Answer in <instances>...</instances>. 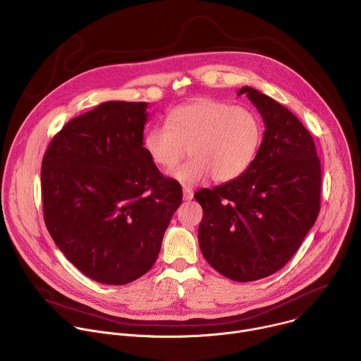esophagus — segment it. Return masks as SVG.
<instances>
[{"instance_id":"34e87169","label":"esophagus","mask_w":361,"mask_h":361,"mask_svg":"<svg viewBox=\"0 0 361 361\" xmlns=\"http://www.w3.org/2000/svg\"><path fill=\"white\" fill-rule=\"evenodd\" d=\"M183 194H184V200L185 201H191L194 197V192L190 187H183Z\"/></svg>"}]
</instances>
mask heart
<instances>
[{"mask_svg": "<svg viewBox=\"0 0 361 361\" xmlns=\"http://www.w3.org/2000/svg\"><path fill=\"white\" fill-rule=\"evenodd\" d=\"M263 137V120L252 109L198 98L174 109L166 127L148 128L142 148L164 170L177 166L188 148L191 159L170 174L181 184L195 185L210 177L216 183H230L252 166Z\"/></svg>", "mask_w": 361, "mask_h": 361, "instance_id": "obj_1", "label": "heart"}]
</instances>
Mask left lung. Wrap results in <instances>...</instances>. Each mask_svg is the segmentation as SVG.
<instances>
[{
	"label": "left lung",
	"mask_w": 361,
	"mask_h": 361,
	"mask_svg": "<svg viewBox=\"0 0 361 361\" xmlns=\"http://www.w3.org/2000/svg\"><path fill=\"white\" fill-rule=\"evenodd\" d=\"M237 94L263 117L262 148L241 177L194 198L202 207L204 259L224 277L247 283L284 267L316 223L322 169L312 134L290 110L251 87Z\"/></svg>",
	"instance_id": "left-lung-1"
}]
</instances>
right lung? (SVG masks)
Wrapping results in <instances>:
<instances>
[{
	"mask_svg": "<svg viewBox=\"0 0 361 361\" xmlns=\"http://www.w3.org/2000/svg\"><path fill=\"white\" fill-rule=\"evenodd\" d=\"M147 102L107 101L70 120L42 159L44 221L87 277L131 283L156 263L183 200L142 148Z\"/></svg>",
	"mask_w": 361,
	"mask_h": 361,
	"instance_id": "1",
	"label": "right lung"
}]
</instances>
